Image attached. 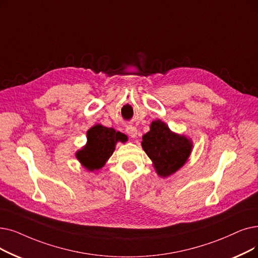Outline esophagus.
I'll return each mask as SVG.
<instances>
[{"mask_svg":"<svg viewBox=\"0 0 258 258\" xmlns=\"http://www.w3.org/2000/svg\"><path fill=\"white\" fill-rule=\"evenodd\" d=\"M125 132L128 136H131L132 138H135L137 136V128L135 126H126Z\"/></svg>","mask_w":258,"mask_h":258,"instance_id":"obj_1","label":"esophagus"}]
</instances>
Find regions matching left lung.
<instances>
[{
	"mask_svg": "<svg viewBox=\"0 0 258 258\" xmlns=\"http://www.w3.org/2000/svg\"><path fill=\"white\" fill-rule=\"evenodd\" d=\"M142 148L154 162L157 174L170 176L185 163L192 150L186 137L170 131L160 120L153 121L151 131L142 137Z\"/></svg>",
	"mask_w": 258,
	"mask_h": 258,
	"instance_id": "8db88e82",
	"label": "left lung"
}]
</instances>
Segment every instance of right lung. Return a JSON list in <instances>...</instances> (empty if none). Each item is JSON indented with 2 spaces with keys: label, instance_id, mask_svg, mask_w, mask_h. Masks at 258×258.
Listing matches in <instances>:
<instances>
[{
  "label": "right lung",
  "instance_id": "obj_1",
  "mask_svg": "<svg viewBox=\"0 0 258 258\" xmlns=\"http://www.w3.org/2000/svg\"><path fill=\"white\" fill-rule=\"evenodd\" d=\"M125 135L114 128L95 125L87 132V144L77 153V158L89 171L99 170L113 155L118 141H125Z\"/></svg>",
  "mask_w": 258,
  "mask_h": 258
}]
</instances>
